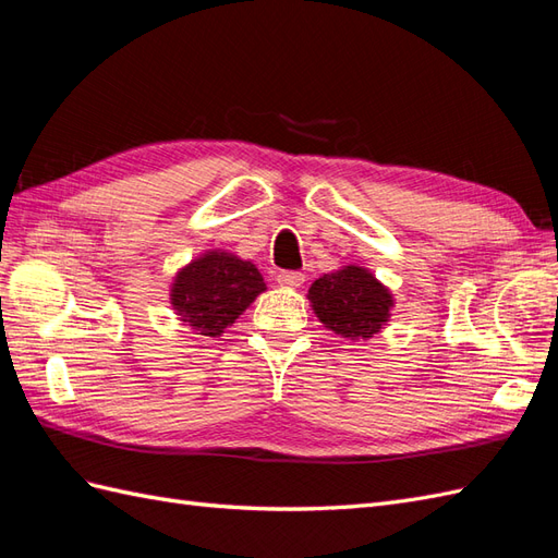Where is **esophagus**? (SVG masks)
<instances>
[{
  "instance_id": "obj_1",
  "label": "esophagus",
  "mask_w": 558,
  "mask_h": 558,
  "mask_svg": "<svg viewBox=\"0 0 558 558\" xmlns=\"http://www.w3.org/2000/svg\"><path fill=\"white\" fill-rule=\"evenodd\" d=\"M277 281L279 286H286V289H298V286L305 283V275L295 272V269H281L277 275Z\"/></svg>"
}]
</instances>
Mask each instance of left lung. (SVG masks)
I'll use <instances>...</instances> for the list:
<instances>
[{
    "mask_svg": "<svg viewBox=\"0 0 558 558\" xmlns=\"http://www.w3.org/2000/svg\"><path fill=\"white\" fill-rule=\"evenodd\" d=\"M310 300L320 324L349 340H367L379 332L393 307L391 293L363 267L353 265L316 279Z\"/></svg>",
    "mask_w": 558,
    "mask_h": 558,
    "instance_id": "left-lung-1",
    "label": "left lung"
}]
</instances>
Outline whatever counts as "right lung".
Returning a JSON list of instances; mask_svg holds the SVG:
<instances>
[{"instance_id": "add662e5", "label": "right lung", "mask_w": 558, "mask_h": 558, "mask_svg": "<svg viewBox=\"0 0 558 558\" xmlns=\"http://www.w3.org/2000/svg\"><path fill=\"white\" fill-rule=\"evenodd\" d=\"M263 291L256 265L211 251L177 275L172 305L197 335L218 337Z\"/></svg>"}]
</instances>
